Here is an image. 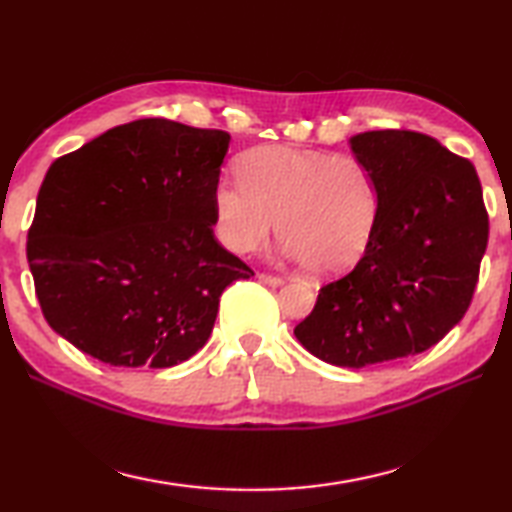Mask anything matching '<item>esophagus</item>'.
I'll use <instances>...</instances> for the list:
<instances>
[{"label": "esophagus", "mask_w": 512, "mask_h": 512, "mask_svg": "<svg viewBox=\"0 0 512 512\" xmlns=\"http://www.w3.org/2000/svg\"><path fill=\"white\" fill-rule=\"evenodd\" d=\"M258 279H261V281H263V283H267V285H281V283H283V276L267 274V272H261V274H258Z\"/></svg>", "instance_id": "obj_1"}]
</instances>
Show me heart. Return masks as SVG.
Instances as JSON below:
<instances>
[{"label":"heart","mask_w":512,"mask_h":512,"mask_svg":"<svg viewBox=\"0 0 512 512\" xmlns=\"http://www.w3.org/2000/svg\"><path fill=\"white\" fill-rule=\"evenodd\" d=\"M378 206V184L362 159L285 146L245 152L240 177L213 188L224 247L251 254L267 245L279 220V240L315 276L344 272L364 254Z\"/></svg>","instance_id":"heart-1"}]
</instances>
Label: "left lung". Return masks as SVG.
<instances>
[{
    "label": "left lung",
    "instance_id": "1",
    "mask_svg": "<svg viewBox=\"0 0 512 512\" xmlns=\"http://www.w3.org/2000/svg\"><path fill=\"white\" fill-rule=\"evenodd\" d=\"M378 184V220L351 272L326 283L294 335L335 366L423 353L468 312L488 247L472 161L434 137L375 130L351 139Z\"/></svg>",
    "mask_w": 512,
    "mask_h": 512
}]
</instances>
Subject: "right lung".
Listing matches in <instances>:
<instances>
[{"label": "right lung", "instance_id": "1", "mask_svg": "<svg viewBox=\"0 0 512 512\" xmlns=\"http://www.w3.org/2000/svg\"><path fill=\"white\" fill-rule=\"evenodd\" d=\"M224 130L130 121L49 166L26 240L42 315L112 366L168 369L209 339L254 270L213 233Z\"/></svg>", "mask_w": 512, "mask_h": 512}]
</instances>
